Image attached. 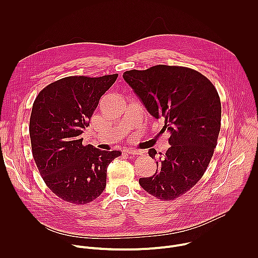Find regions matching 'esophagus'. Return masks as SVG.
<instances>
[{"instance_id": "34e87169", "label": "esophagus", "mask_w": 258, "mask_h": 258, "mask_svg": "<svg viewBox=\"0 0 258 258\" xmlns=\"http://www.w3.org/2000/svg\"><path fill=\"white\" fill-rule=\"evenodd\" d=\"M124 152L126 154H133V155H138V154H141L142 152L138 149H133V148H128V149H125Z\"/></svg>"}]
</instances>
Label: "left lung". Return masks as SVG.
<instances>
[{"instance_id": "left-lung-1", "label": "left lung", "mask_w": 258, "mask_h": 258, "mask_svg": "<svg viewBox=\"0 0 258 258\" xmlns=\"http://www.w3.org/2000/svg\"><path fill=\"white\" fill-rule=\"evenodd\" d=\"M122 77L170 133V147L156 161V172L141 177L140 185L160 200H173L196 185L211 160L222 118L217 91L200 72L182 66L156 65ZM148 153L155 158L157 152L152 148Z\"/></svg>"}]
</instances>
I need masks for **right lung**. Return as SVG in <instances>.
I'll use <instances>...</instances> for the list:
<instances>
[{
	"instance_id": "add662e5",
	"label": "right lung",
	"mask_w": 258,
	"mask_h": 258,
	"mask_svg": "<svg viewBox=\"0 0 258 258\" xmlns=\"http://www.w3.org/2000/svg\"><path fill=\"white\" fill-rule=\"evenodd\" d=\"M117 77L64 78L47 86L33 102L29 120L33 159L48 188L66 202L87 204L99 197L106 187L108 165L121 155L84 146L81 137Z\"/></svg>"
}]
</instances>
